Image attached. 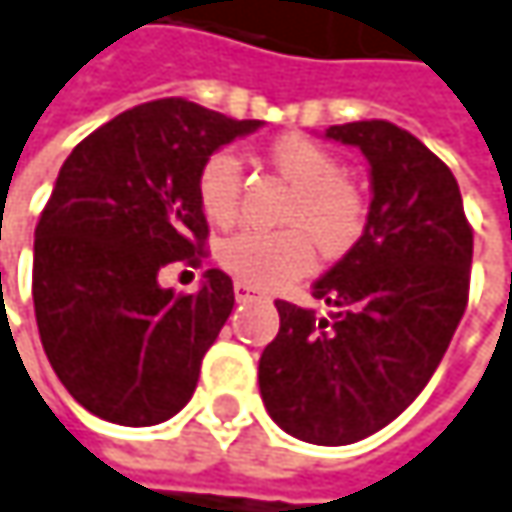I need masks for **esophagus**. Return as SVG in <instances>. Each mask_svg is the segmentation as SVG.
<instances>
[{"label":"esophagus","mask_w":512,"mask_h":512,"mask_svg":"<svg viewBox=\"0 0 512 512\" xmlns=\"http://www.w3.org/2000/svg\"><path fill=\"white\" fill-rule=\"evenodd\" d=\"M234 296H237V302H246V299H263V293L252 287V284H246V281H237L234 284Z\"/></svg>","instance_id":"34e87169"}]
</instances>
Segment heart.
I'll list each match as a JSON object with an SVG mask.
<instances>
[{"label":"heart","mask_w":512,"mask_h":512,"mask_svg":"<svg viewBox=\"0 0 512 512\" xmlns=\"http://www.w3.org/2000/svg\"><path fill=\"white\" fill-rule=\"evenodd\" d=\"M269 162L296 186L287 231H240L222 246V266L252 287H281L314 266V241L326 255H344L364 231L367 204L344 174L338 154L308 136H284L269 148ZM198 204L207 222L228 228L240 216L243 165L216 151L198 168Z\"/></svg>","instance_id":"1"}]
</instances>
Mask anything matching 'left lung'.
I'll return each mask as SVG.
<instances>
[{"label": "left lung", "instance_id": "obj_1", "mask_svg": "<svg viewBox=\"0 0 512 512\" xmlns=\"http://www.w3.org/2000/svg\"><path fill=\"white\" fill-rule=\"evenodd\" d=\"M370 162L364 234L311 296L332 320L278 299L257 382L269 418L311 445H353L391 424L430 382L465 305L474 234L451 168L388 121L326 130Z\"/></svg>", "mask_w": 512, "mask_h": 512}]
</instances>
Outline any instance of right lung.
Masks as SVG:
<instances>
[{
  "label": "right lung",
  "instance_id": "right-lung-1",
  "mask_svg": "<svg viewBox=\"0 0 512 512\" xmlns=\"http://www.w3.org/2000/svg\"><path fill=\"white\" fill-rule=\"evenodd\" d=\"M257 127L165 97L121 112L64 159L35 228L32 299L55 376L91 415L151 427L189 403L234 284L207 269L198 293H174L159 269L204 257L198 168Z\"/></svg>",
  "mask_w": 512,
  "mask_h": 512
}]
</instances>
